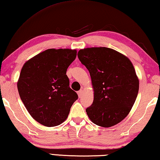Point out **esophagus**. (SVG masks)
<instances>
[{
	"instance_id": "obj_1",
	"label": "esophagus",
	"mask_w": 160,
	"mask_h": 160,
	"mask_svg": "<svg viewBox=\"0 0 160 160\" xmlns=\"http://www.w3.org/2000/svg\"><path fill=\"white\" fill-rule=\"evenodd\" d=\"M82 90L81 89V90H80L79 91H78V96H79V98H80L81 96H82Z\"/></svg>"
}]
</instances>
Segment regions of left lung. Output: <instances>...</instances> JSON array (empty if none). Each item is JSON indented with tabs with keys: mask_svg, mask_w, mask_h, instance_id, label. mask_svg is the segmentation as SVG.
I'll list each match as a JSON object with an SVG mask.
<instances>
[{
	"mask_svg": "<svg viewBox=\"0 0 160 160\" xmlns=\"http://www.w3.org/2000/svg\"><path fill=\"white\" fill-rule=\"evenodd\" d=\"M78 59L89 71L94 100L86 108L95 124L110 127L126 117L135 103L139 82L126 56L107 47L80 49Z\"/></svg>",
	"mask_w": 160,
	"mask_h": 160,
	"instance_id": "left-lung-1",
	"label": "left lung"
}]
</instances>
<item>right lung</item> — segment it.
Masks as SVG:
<instances>
[{"instance_id": "obj_1", "label": "right lung", "mask_w": 160, "mask_h": 160, "mask_svg": "<svg viewBox=\"0 0 160 160\" xmlns=\"http://www.w3.org/2000/svg\"><path fill=\"white\" fill-rule=\"evenodd\" d=\"M76 56L75 49H49L30 59L21 69L19 95L30 115L41 124H61L78 98L66 75Z\"/></svg>"}]
</instances>
